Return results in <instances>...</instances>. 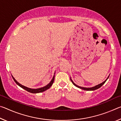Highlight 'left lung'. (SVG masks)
Wrapping results in <instances>:
<instances>
[{
  "instance_id": "8db88e82",
  "label": "left lung",
  "mask_w": 121,
  "mask_h": 121,
  "mask_svg": "<svg viewBox=\"0 0 121 121\" xmlns=\"http://www.w3.org/2000/svg\"><path fill=\"white\" fill-rule=\"evenodd\" d=\"M108 77H109V76L108 77V78L107 79H106V80L104 82H102V83H101V84H98V85H96V86H94V87H90V88H87V87H81V86H78V85H77L76 84H75L73 82V81L71 80V78H70V80H71V81L72 82V83H73V85H74L75 86H76V87H78V88H80V89H83V90H87V91H93V90H97V89H99V88H100V87L101 86H102L104 84H105V83L106 82V81L107 80V79L108 78Z\"/></svg>"
}]
</instances>
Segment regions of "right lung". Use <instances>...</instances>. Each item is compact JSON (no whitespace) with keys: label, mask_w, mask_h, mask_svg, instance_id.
I'll use <instances>...</instances> for the list:
<instances>
[{"label":"right lung","mask_w":121,"mask_h":121,"mask_svg":"<svg viewBox=\"0 0 121 121\" xmlns=\"http://www.w3.org/2000/svg\"><path fill=\"white\" fill-rule=\"evenodd\" d=\"M12 77H13V78L14 79V81H15V82L17 84L20 86V87H22V89H23L24 90H26V91H27L28 92H29L30 93H40V92H44L45 91H46V90L48 89L49 88H50L52 85L53 84V82H54V76H53V78L52 79V81H51V82L48 84L47 85L45 86H44L43 87H42V88H39V89H30V88H28L27 87H26L22 85L21 84H20L19 83H18L17 81L15 80V79L13 77V76L12 75Z\"/></svg>","instance_id":"1"}]
</instances>
